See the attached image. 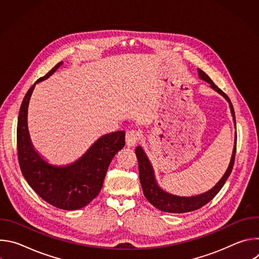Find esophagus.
<instances>
[{
    "mask_svg": "<svg viewBox=\"0 0 259 259\" xmlns=\"http://www.w3.org/2000/svg\"><path fill=\"white\" fill-rule=\"evenodd\" d=\"M140 136H139V133L136 131V130H130L126 133V145L131 147V146H134L138 140H139Z\"/></svg>",
    "mask_w": 259,
    "mask_h": 259,
    "instance_id": "1",
    "label": "esophagus"
}]
</instances>
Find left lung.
Segmentation results:
<instances>
[{
  "label": "left lung",
  "instance_id": "1",
  "mask_svg": "<svg viewBox=\"0 0 259 259\" xmlns=\"http://www.w3.org/2000/svg\"><path fill=\"white\" fill-rule=\"evenodd\" d=\"M199 72V77L206 81L207 83L210 84V87L214 89L216 92H218L220 95H223L230 103L231 107V112L233 116L234 123L236 125V117H235V112H234V107L233 104L228 97V95L223 91L220 90L214 83L213 81L206 75V73L202 69H198ZM236 147H237V134L235 138V145H234V151L233 155L231 158V162L229 165V168L225 175L223 176L217 183L216 186L209 190L208 192L198 195V196H193V197H179L175 196L172 194H169L165 191H163L157 183V180L155 178L154 170L151 165V162L147 159L145 153L141 149V146H137L135 150V154L138 160V168H139V179L140 183L142 187V191L144 194V197L146 200L149 201L153 206L158 208L161 211L164 212H169V213H186V212H191L197 209H200L207 203H209L221 190V188L224 187V184L226 183L227 179L229 178L233 167L235 163V157H236Z\"/></svg>",
  "mask_w": 259,
  "mask_h": 259
}]
</instances>
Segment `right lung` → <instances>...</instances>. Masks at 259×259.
<instances>
[{
	"instance_id": "1",
	"label": "right lung",
	"mask_w": 259,
	"mask_h": 259,
	"mask_svg": "<svg viewBox=\"0 0 259 259\" xmlns=\"http://www.w3.org/2000/svg\"><path fill=\"white\" fill-rule=\"evenodd\" d=\"M61 64L57 63L35 84L48 79ZM34 85L26 92L18 115L17 155L21 172L29 187L50 205L63 210L83 208L99 194L110 162L125 145V132L103 135L68 166L48 164L33 150L27 130V106Z\"/></svg>"
}]
</instances>
